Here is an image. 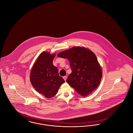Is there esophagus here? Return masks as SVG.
<instances>
[{
  "label": "esophagus",
  "mask_w": 133,
  "mask_h": 133,
  "mask_svg": "<svg viewBox=\"0 0 133 133\" xmlns=\"http://www.w3.org/2000/svg\"><path fill=\"white\" fill-rule=\"evenodd\" d=\"M67 76H65L63 77V79H64V80L66 81V80H67Z\"/></svg>",
  "instance_id": "1"
}]
</instances>
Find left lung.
Here are the masks:
<instances>
[{"mask_svg":"<svg viewBox=\"0 0 133 133\" xmlns=\"http://www.w3.org/2000/svg\"><path fill=\"white\" fill-rule=\"evenodd\" d=\"M57 56L68 59L72 73L66 82L79 95L86 97L98 87L102 69L93 52L84 47L74 46L60 52Z\"/></svg>","mask_w":133,"mask_h":133,"instance_id":"obj_1","label":"left lung"}]
</instances>
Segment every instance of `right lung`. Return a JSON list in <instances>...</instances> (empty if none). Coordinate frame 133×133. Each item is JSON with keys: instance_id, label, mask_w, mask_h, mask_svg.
<instances>
[{"instance_id": "add662e5", "label": "right lung", "mask_w": 133, "mask_h": 133, "mask_svg": "<svg viewBox=\"0 0 133 133\" xmlns=\"http://www.w3.org/2000/svg\"><path fill=\"white\" fill-rule=\"evenodd\" d=\"M55 53L43 51L37 57L30 73L33 87L40 94L51 98L57 94L61 85L65 82L59 75L57 67L53 64Z\"/></svg>"}]
</instances>
